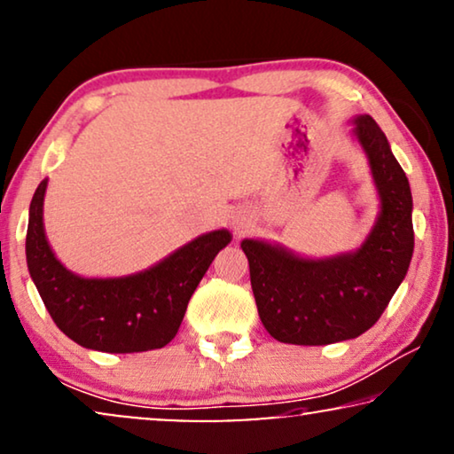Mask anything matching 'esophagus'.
<instances>
[{
  "instance_id": "esophagus-1",
  "label": "esophagus",
  "mask_w": 454,
  "mask_h": 454,
  "mask_svg": "<svg viewBox=\"0 0 454 454\" xmlns=\"http://www.w3.org/2000/svg\"><path fill=\"white\" fill-rule=\"evenodd\" d=\"M231 225L238 229V231H244V229L247 227V219H244V216H238V219H233Z\"/></svg>"
}]
</instances>
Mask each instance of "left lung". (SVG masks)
Instances as JSON below:
<instances>
[{"instance_id": "left-lung-1", "label": "left lung", "mask_w": 454, "mask_h": 454, "mask_svg": "<svg viewBox=\"0 0 454 454\" xmlns=\"http://www.w3.org/2000/svg\"><path fill=\"white\" fill-rule=\"evenodd\" d=\"M353 123L380 196V215L362 247L309 260L278 244L241 241L258 316L281 343L331 345L359 337L380 318L411 262L413 200L405 171L370 115Z\"/></svg>"}]
</instances>
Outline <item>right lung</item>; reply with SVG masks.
I'll return each instance as SVG.
<instances>
[{
    "label": "right lung",
    "mask_w": 454,
    "mask_h": 454,
    "mask_svg": "<svg viewBox=\"0 0 454 454\" xmlns=\"http://www.w3.org/2000/svg\"><path fill=\"white\" fill-rule=\"evenodd\" d=\"M47 179L28 210L27 262L47 312L61 333L86 349L138 353L176 337L185 308L216 254L231 241L227 229L204 233L151 269L128 277L84 278L55 258L43 227Z\"/></svg>",
    "instance_id": "obj_1"
}]
</instances>
